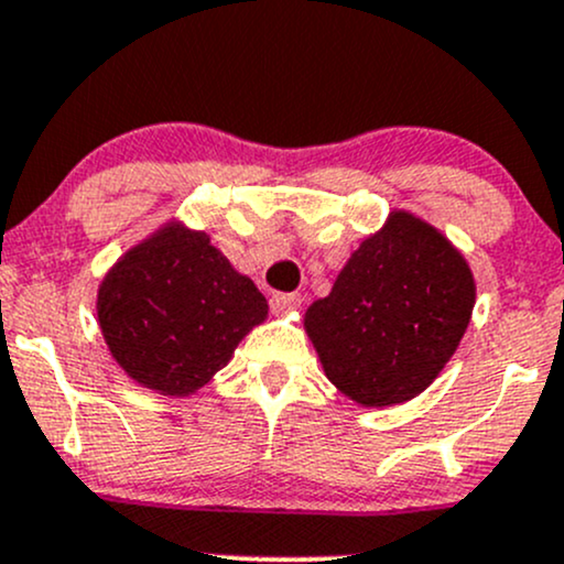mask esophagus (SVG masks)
I'll use <instances>...</instances> for the list:
<instances>
[{"instance_id": "34e87169", "label": "esophagus", "mask_w": 564, "mask_h": 564, "mask_svg": "<svg viewBox=\"0 0 564 564\" xmlns=\"http://www.w3.org/2000/svg\"><path fill=\"white\" fill-rule=\"evenodd\" d=\"M301 306V295L299 293H276L271 295V308H274L276 314H288V312H295V308Z\"/></svg>"}]
</instances>
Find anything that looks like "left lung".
<instances>
[{"instance_id": "left-lung-1", "label": "left lung", "mask_w": 564, "mask_h": 564, "mask_svg": "<svg viewBox=\"0 0 564 564\" xmlns=\"http://www.w3.org/2000/svg\"><path fill=\"white\" fill-rule=\"evenodd\" d=\"M476 304L463 252L435 226L392 209L304 314V330L338 392L398 405L433 384L457 352Z\"/></svg>"}]
</instances>
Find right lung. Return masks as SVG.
Masks as SVG:
<instances>
[{
    "label": "right lung",
    "mask_w": 564,
    "mask_h": 564,
    "mask_svg": "<svg viewBox=\"0 0 564 564\" xmlns=\"http://www.w3.org/2000/svg\"><path fill=\"white\" fill-rule=\"evenodd\" d=\"M269 317V301L209 241L166 220L101 276L96 319L129 379L187 398L228 366L241 338Z\"/></svg>",
    "instance_id": "1"
}]
</instances>
